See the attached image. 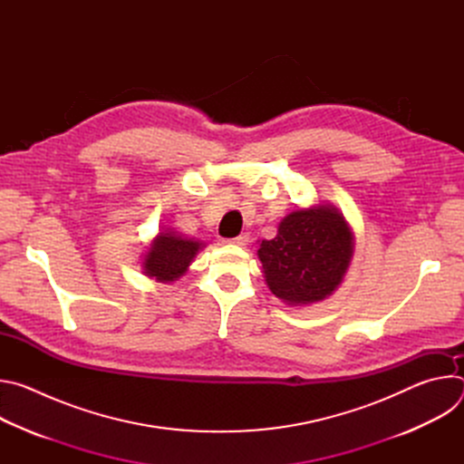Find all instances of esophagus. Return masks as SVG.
<instances>
[{
    "mask_svg": "<svg viewBox=\"0 0 464 464\" xmlns=\"http://www.w3.org/2000/svg\"><path fill=\"white\" fill-rule=\"evenodd\" d=\"M226 242H227V244H235V246H246V244L249 242V235H247V233H242V235H238V237H235V238H227Z\"/></svg>",
    "mask_w": 464,
    "mask_h": 464,
    "instance_id": "34e87169",
    "label": "esophagus"
}]
</instances>
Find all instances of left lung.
Masks as SVG:
<instances>
[{
	"mask_svg": "<svg viewBox=\"0 0 464 464\" xmlns=\"http://www.w3.org/2000/svg\"><path fill=\"white\" fill-rule=\"evenodd\" d=\"M270 292L288 306H306L333 295L354 255V233L333 204L292 211L274 240L256 249Z\"/></svg>",
	"mask_w": 464,
	"mask_h": 464,
	"instance_id": "obj_1",
	"label": "left lung"
}]
</instances>
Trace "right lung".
<instances>
[{
    "label": "right lung",
    "instance_id": "obj_1",
    "mask_svg": "<svg viewBox=\"0 0 464 464\" xmlns=\"http://www.w3.org/2000/svg\"><path fill=\"white\" fill-rule=\"evenodd\" d=\"M206 247V242L188 238L174 229L160 231L141 258L143 276L158 283L178 281L190 266L194 256Z\"/></svg>",
    "mask_w": 464,
    "mask_h": 464
}]
</instances>
